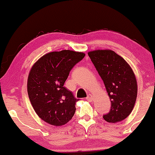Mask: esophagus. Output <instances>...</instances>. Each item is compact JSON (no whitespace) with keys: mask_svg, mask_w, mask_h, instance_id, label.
<instances>
[{"mask_svg":"<svg viewBox=\"0 0 155 155\" xmlns=\"http://www.w3.org/2000/svg\"><path fill=\"white\" fill-rule=\"evenodd\" d=\"M86 100L87 101H93V97H92L91 94H88L86 97Z\"/></svg>","mask_w":155,"mask_h":155,"instance_id":"34e87169","label":"esophagus"}]
</instances>
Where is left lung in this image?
I'll return each mask as SVG.
<instances>
[{
	"label": "left lung",
	"instance_id": "1",
	"mask_svg": "<svg viewBox=\"0 0 155 155\" xmlns=\"http://www.w3.org/2000/svg\"><path fill=\"white\" fill-rule=\"evenodd\" d=\"M88 56L104 81L111 101L109 113L104 118L109 123L124 120L132 112L137 97L135 74L127 62L110 49L89 51Z\"/></svg>",
	"mask_w": 155,
	"mask_h": 155
}]
</instances>
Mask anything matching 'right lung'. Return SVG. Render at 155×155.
Returning <instances> with one entry per match:
<instances>
[{"label": "right lung", "instance_id": "add662e5", "mask_svg": "<svg viewBox=\"0 0 155 155\" xmlns=\"http://www.w3.org/2000/svg\"><path fill=\"white\" fill-rule=\"evenodd\" d=\"M85 55L72 50L51 51L42 56L31 68L28 94L34 111L45 122L62 126L74 115L79 100L64 85L71 69Z\"/></svg>", "mask_w": 155, "mask_h": 155}]
</instances>
